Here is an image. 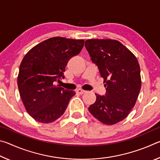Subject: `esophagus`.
Returning a JSON list of instances; mask_svg holds the SVG:
<instances>
[{
    "label": "esophagus",
    "mask_w": 160,
    "mask_h": 160,
    "mask_svg": "<svg viewBox=\"0 0 160 160\" xmlns=\"http://www.w3.org/2000/svg\"><path fill=\"white\" fill-rule=\"evenodd\" d=\"M77 93H78L79 94H82L86 92V91L82 90V89H78V90H77Z\"/></svg>",
    "instance_id": "esophagus-1"
}]
</instances>
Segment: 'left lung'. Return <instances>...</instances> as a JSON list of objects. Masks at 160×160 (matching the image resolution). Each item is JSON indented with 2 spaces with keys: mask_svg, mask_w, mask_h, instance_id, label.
<instances>
[{
  "mask_svg": "<svg viewBox=\"0 0 160 160\" xmlns=\"http://www.w3.org/2000/svg\"><path fill=\"white\" fill-rule=\"evenodd\" d=\"M85 46L106 88L105 95L95 94L96 101L88 110L102 123L116 124L128 115L138 97L141 88L138 61L116 40L88 39Z\"/></svg>",
  "mask_w": 160,
  "mask_h": 160,
  "instance_id": "1",
  "label": "left lung"
}]
</instances>
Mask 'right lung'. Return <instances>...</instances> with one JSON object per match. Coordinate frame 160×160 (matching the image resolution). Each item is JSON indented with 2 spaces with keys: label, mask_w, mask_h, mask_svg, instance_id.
Masks as SVG:
<instances>
[{
  "label": "right lung",
  "mask_w": 160,
  "mask_h": 160,
  "mask_svg": "<svg viewBox=\"0 0 160 160\" xmlns=\"http://www.w3.org/2000/svg\"><path fill=\"white\" fill-rule=\"evenodd\" d=\"M84 40L53 37L29 50L19 69L18 86L27 112L43 123L56 121L63 114L74 91L54 83L64 79L65 68L79 54Z\"/></svg>",
  "instance_id": "1"
}]
</instances>
